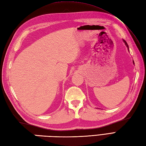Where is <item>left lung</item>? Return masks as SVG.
Wrapping results in <instances>:
<instances>
[{
  "label": "left lung",
  "mask_w": 146,
  "mask_h": 146,
  "mask_svg": "<svg viewBox=\"0 0 146 146\" xmlns=\"http://www.w3.org/2000/svg\"><path fill=\"white\" fill-rule=\"evenodd\" d=\"M123 42H124V43H125V46H127V49H128V50H129V46H128V44H127V42L125 41V40L124 39H123ZM133 63H134V61H133Z\"/></svg>",
  "instance_id": "left-lung-1"
}]
</instances>
